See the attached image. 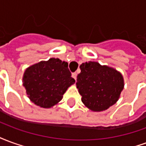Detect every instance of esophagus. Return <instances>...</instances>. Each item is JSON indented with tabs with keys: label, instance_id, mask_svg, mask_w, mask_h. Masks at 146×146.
I'll list each match as a JSON object with an SVG mask.
<instances>
[{
	"label": "esophagus",
	"instance_id": "obj_1",
	"mask_svg": "<svg viewBox=\"0 0 146 146\" xmlns=\"http://www.w3.org/2000/svg\"><path fill=\"white\" fill-rule=\"evenodd\" d=\"M72 77H73L74 80H76V73H72Z\"/></svg>",
	"mask_w": 146,
	"mask_h": 146
}]
</instances>
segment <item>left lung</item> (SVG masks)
I'll use <instances>...</instances> for the list:
<instances>
[{"mask_svg":"<svg viewBox=\"0 0 146 146\" xmlns=\"http://www.w3.org/2000/svg\"><path fill=\"white\" fill-rule=\"evenodd\" d=\"M76 88L81 101L93 112H102L116 103L124 88L120 72L97 62H86L80 66Z\"/></svg>","mask_w":146,"mask_h":146,"instance_id":"left-lung-1","label":"left lung"}]
</instances>
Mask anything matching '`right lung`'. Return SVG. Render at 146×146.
I'll use <instances>...</instances> for the list:
<instances>
[{"label": "right lung", "instance_id": "right-lung-1", "mask_svg": "<svg viewBox=\"0 0 146 146\" xmlns=\"http://www.w3.org/2000/svg\"><path fill=\"white\" fill-rule=\"evenodd\" d=\"M74 83L68 63L58 58L33 64L26 69L23 76V85L28 98L44 109L58 104Z\"/></svg>", "mask_w": 146, "mask_h": 146}]
</instances>
